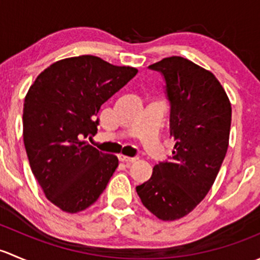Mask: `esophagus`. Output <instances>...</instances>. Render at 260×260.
I'll use <instances>...</instances> for the list:
<instances>
[{"mask_svg": "<svg viewBox=\"0 0 260 260\" xmlns=\"http://www.w3.org/2000/svg\"><path fill=\"white\" fill-rule=\"evenodd\" d=\"M118 158H119V161L122 162H135L136 159H137L136 157H128V156H124V154H119Z\"/></svg>", "mask_w": 260, "mask_h": 260, "instance_id": "34e87169", "label": "esophagus"}]
</instances>
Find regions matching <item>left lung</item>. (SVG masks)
Here are the masks:
<instances>
[{
  "mask_svg": "<svg viewBox=\"0 0 260 260\" xmlns=\"http://www.w3.org/2000/svg\"><path fill=\"white\" fill-rule=\"evenodd\" d=\"M161 73L175 138L169 161L137 186L143 205L164 221L177 220L200 204L216 179L229 146L232 106L212 73L181 56L149 65Z\"/></svg>",
  "mask_w": 260,
  "mask_h": 260,
  "instance_id": "obj_1",
  "label": "left lung"
}]
</instances>
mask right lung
I'll use <instances>...</instances> for the list:
<instances>
[{
	"mask_svg": "<svg viewBox=\"0 0 260 260\" xmlns=\"http://www.w3.org/2000/svg\"><path fill=\"white\" fill-rule=\"evenodd\" d=\"M138 70L93 55L68 57L46 68L23 103V143L44 193L62 211L93 205L118 167L114 154L88 143L98 131L102 104Z\"/></svg>",
	"mask_w": 260,
	"mask_h": 260,
	"instance_id": "right-lung-1",
	"label": "right lung"
}]
</instances>
